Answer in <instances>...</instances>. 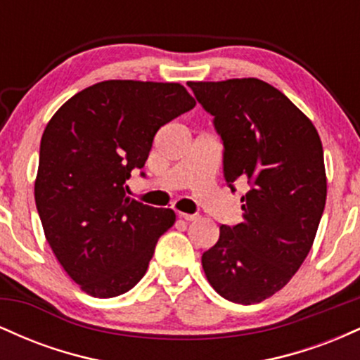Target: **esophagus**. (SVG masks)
<instances>
[{"mask_svg": "<svg viewBox=\"0 0 360 360\" xmlns=\"http://www.w3.org/2000/svg\"><path fill=\"white\" fill-rule=\"evenodd\" d=\"M177 217L183 218V220H186V221H194L200 218L198 214H191V213H177Z\"/></svg>", "mask_w": 360, "mask_h": 360, "instance_id": "34e87169", "label": "esophagus"}]
</instances>
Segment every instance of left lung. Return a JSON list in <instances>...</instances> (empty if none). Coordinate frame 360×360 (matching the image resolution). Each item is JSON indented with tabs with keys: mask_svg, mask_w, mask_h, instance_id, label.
<instances>
[{
	"mask_svg": "<svg viewBox=\"0 0 360 360\" xmlns=\"http://www.w3.org/2000/svg\"><path fill=\"white\" fill-rule=\"evenodd\" d=\"M188 86L213 117L226 186L247 189L243 221L221 225L201 264L223 298L260 303L286 286L315 240L326 200L321 140L288 96L255 77Z\"/></svg>",
	"mask_w": 360,
	"mask_h": 360,
	"instance_id": "1",
	"label": "left lung"
}]
</instances>
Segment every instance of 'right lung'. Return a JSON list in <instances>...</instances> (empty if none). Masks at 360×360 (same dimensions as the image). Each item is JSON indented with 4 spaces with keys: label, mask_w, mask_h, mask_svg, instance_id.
<instances>
[{
    "label": "right lung",
    "mask_w": 360,
    "mask_h": 360,
    "mask_svg": "<svg viewBox=\"0 0 360 360\" xmlns=\"http://www.w3.org/2000/svg\"><path fill=\"white\" fill-rule=\"evenodd\" d=\"M177 82L103 81L57 110L40 142L35 203L64 271L94 298L130 291L176 213L127 196L157 130L193 110ZM146 176V172H140Z\"/></svg>",
    "instance_id": "add662e5"
}]
</instances>
